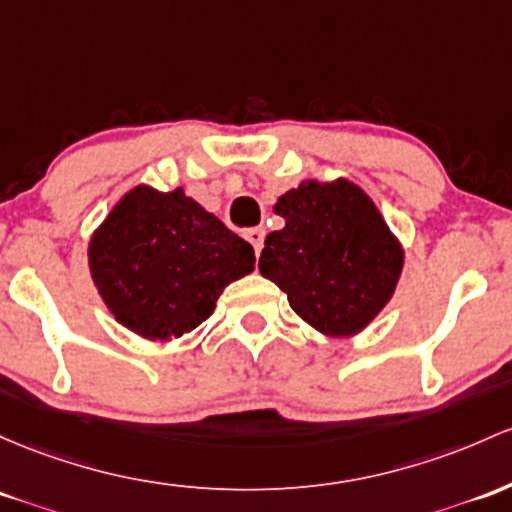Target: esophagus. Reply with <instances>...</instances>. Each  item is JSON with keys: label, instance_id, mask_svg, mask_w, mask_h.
Listing matches in <instances>:
<instances>
[{"label": "esophagus", "instance_id": "esophagus-1", "mask_svg": "<svg viewBox=\"0 0 512 512\" xmlns=\"http://www.w3.org/2000/svg\"><path fill=\"white\" fill-rule=\"evenodd\" d=\"M245 238H247V243L255 247V255H260L262 245H265V230L250 228V230H245Z\"/></svg>", "mask_w": 512, "mask_h": 512}]
</instances>
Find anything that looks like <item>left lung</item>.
I'll return each mask as SVG.
<instances>
[{
    "instance_id": "8db88e82",
    "label": "left lung",
    "mask_w": 512,
    "mask_h": 512,
    "mask_svg": "<svg viewBox=\"0 0 512 512\" xmlns=\"http://www.w3.org/2000/svg\"><path fill=\"white\" fill-rule=\"evenodd\" d=\"M274 213L284 228L265 238L262 277L323 335L350 338L367 328L403 269V247L374 201L347 179H306L279 196Z\"/></svg>"
}]
</instances>
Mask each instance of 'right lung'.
<instances>
[{
	"mask_svg": "<svg viewBox=\"0 0 512 512\" xmlns=\"http://www.w3.org/2000/svg\"><path fill=\"white\" fill-rule=\"evenodd\" d=\"M255 269L250 243L182 187L131 189L89 240V272L106 308L145 340L192 333L235 279Z\"/></svg>",
	"mask_w": 512,
	"mask_h": 512,
	"instance_id": "right-lung-1",
	"label": "right lung"
}]
</instances>
